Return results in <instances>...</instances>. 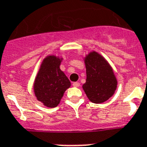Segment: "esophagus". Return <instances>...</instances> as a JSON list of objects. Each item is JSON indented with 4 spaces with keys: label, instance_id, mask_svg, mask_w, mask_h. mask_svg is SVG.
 Returning <instances> with one entry per match:
<instances>
[{
    "label": "esophagus",
    "instance_id": "34e87169",
    "mask_svg": "<svg viewBox=\"0 0 147 147\" xmlns=\"http://www.w3.org/2000/svg\"><path fill=\"white\" fill-rule=\"evenodd\" d=\"M73 86H74V87H79L80 83H78V82H75V83H73Z\"/></svg>",
    "mask_w": 147,
    "mask_h": 147
}]
</instances>
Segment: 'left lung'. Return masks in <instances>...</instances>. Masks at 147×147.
Masks as SVG:
<instances>
[{"mask_svg":"<svg viewBox=\"0 0 147 147\" xmlns=\"http://www.w3.org/2000/svg\"><path fill=\"white\" fill-rule=\"evenodd\" d=\"M86 80L83 89L87 98L96 104L111 98L118 86V80L108 61L97 51H92L83 57Z\"/></svg>","mask_w":147,"mask_h":147,"instance_id":"obj_1","label":"left lung"}]
</instances>
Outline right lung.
<instances>
[{
    "label": "right lung",
    "instance_id": "add662e5",
    "mask_svg": "<svg viewBox=\"0 0 147 147\" xmlns=\"http://www.w3.org/2000/svg\"><path fill=\"white\" fill-rule=\"evenodd\" d=\"M63 57L49 55L42 60L33 83L37 100L49 108L57 106L71 83L60 69Z\"/></svg>",
    "mask_w": 147,
    "mask_h": 147
}]
</instances>
